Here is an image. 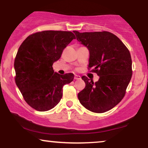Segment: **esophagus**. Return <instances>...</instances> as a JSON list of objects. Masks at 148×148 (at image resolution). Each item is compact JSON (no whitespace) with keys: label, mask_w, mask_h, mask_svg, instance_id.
<instances>
[{"label":"esophagus","mask_w":148,"mask_h":148,"mask_svg":"<svg viewBox=\"0 0 148 148\" xmlns=\"http://www.w3.org/2000/svg\"><path fill=\"white\" fill-rule=\"evenodd\" d=\"M80 78H81V77H80V76L74 75V79L75 80H79V79H80Z\"/></svg>","instance_id":"1"}]
</instances>
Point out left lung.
Instances as JSON below:
<instances>
[{"label":"left lung","instance_id":"1","mask_svg":"<svg viewBox=\"0 0 148 148\" xmlns=\"http://www.w3.org/2000/svg\"><path fill=\"white\" fill-rule=\"evenodd\" d=\"M78 42L89 51L88 68L99 76L94 82L86 76V86L78 94L80 103L96 113L111 110L123 99L132 76V60L127 47L109 32L73 31Z\"/></svg>","mask_w":148,"mask_h":148}]
</instances>
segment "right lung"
Wrapping results in <instances>:
<instances>
[{
	"label": "right lung",
	"instance_id": "add662e5",
	"mask_svg": "<svg viewBox=\"0 0 148 148\" xmlns=\"http://www.w3.org/2000/svg\"><path fill=\"white\" fill-rule=\"evenodd\" d=\"M76 37L72 32L47 30L29 35L20 45L14 62L15 83L29 106L40 112L53 108L62 97V88L74 74L54 72L53 64Z\"/></svg>",
	"mask_w": 148,
	"mask_h": 148
}]
</instances>
